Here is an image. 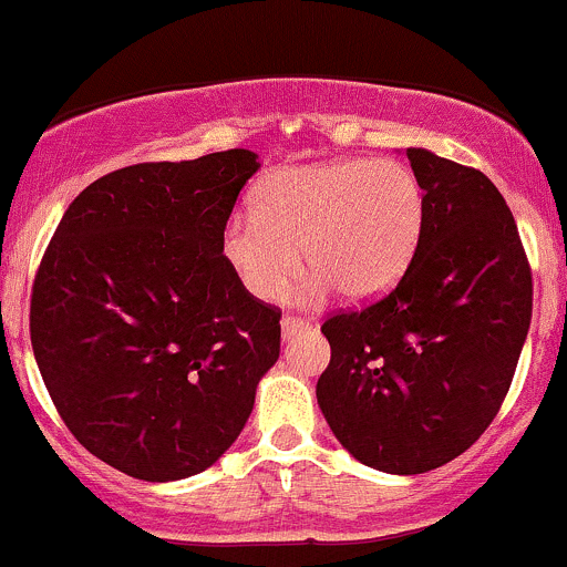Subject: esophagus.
I'll return each instance as SVG.
<instances>
[{
  "label": "esophagus",
  "instance_id": "obj_1",
  "mask_svg": "<svg viewBox=\"0 0 567 567\" xmlns=\"http://www.w3.org/2000/svg\"><path fill=\"white\" fill-rule=\"evenodd\" d=\"M307 326H310V323H307L305 318L285 316L282 318V337H285V340H290V337H296V334H299V331H305Z\"/></svg>",
  "mask_w": 567,
  "mask_h": 567
}]
</instances>
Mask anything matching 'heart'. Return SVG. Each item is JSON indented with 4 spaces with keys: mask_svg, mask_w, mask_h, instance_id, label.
Masks as SVG:
<instances>
[{
    "mask_svg": "<svg viewBox=\"0 0 567 567\" xmlns=\"http://www.w3.org/2000/svg\"><path fill=\"white\" fill-rule=\"evenodd\" d=\"M425 197L398 162L337 158L271 173L257 186L255 216H233L221 257L260 301H277L307 268L342 299L379 296L414 255Z\"/></svg>",
    "mask_w": 567,
    "mask_h": 567,
    "instance_id": "1",
    "label": "heart"
}]
</instances>
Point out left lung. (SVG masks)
Here are the masks:
<instances>
[{
    "label": "left lung",
    "mask_w": 567,
    "mask_h": 567,
    "mask_svg": "<svg viewBox=\"0 0 567 567\" xmlns=\"http://www.w3.org/2000/svg\"><path fill=\"white\" fill-rule=\"evenodd\" d=\"M425 197L398 285L320 326L318 405L342 447L379 472L422 474L466 453L499 414L532 320L516 219L480 169L409 147Z\"/></svg>",
    "instance_id": "8db88e82"
}]
</instances>
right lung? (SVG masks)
<instances>
[{
	"label": "right lung",
	"mask_w": 567,
	"mask_h": 567,
	"mask_svg": "<svg viewBox=\"0 0 567 567\" xmlns=\"http://www.w3.org/2000/svg\"><path fill=\"white\" fill-rule=\"evenodd\" d=\"M251 151L147 162L90 183L43 251L30 337L84 450L128 477L205 472L247 425L279 359V307L255 299L219 241Z\"/></svg>",
	"instance_id": "obj_1"
}]
</instances>
